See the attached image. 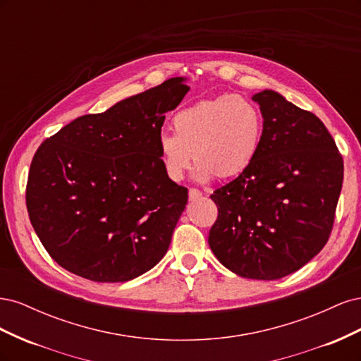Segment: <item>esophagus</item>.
<instances>
[{
  "instance_id": "obj_1",
  "label": "esophagus",
  "mask_w": 361,
  "mask_h": 361,
  "mask_svg": "<svg viewBox=\"0 0 361 361\" xmlns=\"http://www.w3.org/2000/svg\"><path fill=\"white\" fill-rule=\"evenodd\" d=\"M202 195H203V192L200 190H197V188H190V191H188L190 200H197V199L202 197Z\"/></svg>"
}]
</instances>
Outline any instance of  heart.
Returning a JSON list of instances; mask_svg holds the SVG:
<instances>
[{
    "mask_svg": "<svg viewBox=\"0 0 361 361\" xmlns=\"http://www.w3.org/2000/svg\"><path fill=\"white\" fill-rule=\"evenodd\" d=\"M174 133L158 137V154L166 176L179 182L195 158V178L207 180L241 176L256 161L264 138L259 106L239 94L203 99L173 117Z\"/></svg>",
    "mask_w": 361,
    "mask_h": 361,
    "instance_id": "b5f03b06",
    "label": "heart"
}]
</instances>
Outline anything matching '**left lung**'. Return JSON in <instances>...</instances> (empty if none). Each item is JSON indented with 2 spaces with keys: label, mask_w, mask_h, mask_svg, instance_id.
<instances>
[{
  "label": "left lung",
  "mask_w": 361,
  "mask_h": 361,
  "mask_svg": "<svg viewBox=\"0 0 361 361\" xmlns=\"http://www.w3.org/2000/svg\"><path fill=\"white\" fill-rule=\"evenodd\" d=\"M253 101L264 116L259 155L211 195L218 216L207 241L235 274L277 280L304 267L329 241L343 159L313 113L272 90Z\"/></svg>",
  "instance_id": "8db88e82"
}]
</instances>
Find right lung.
I'll return each mask as SVG.
<instances>
[{"mask_svg":"<svg viewBox=\"0 0 361 361\" xmlns=\"http://www.w3.org/2000/svg\"><path fill=\"white\" fill-rule=\"evenodd\" d=\"M185 78L75 118L47 138L27 180L30 221L49 256L101 283L133 280L167 253L188 190L170 180L158 154L167 111Z\"/></svg>","mask_w":361,"mask_h":361,"instance_id":"add662e5","label":"right lung"}]
</instances>
